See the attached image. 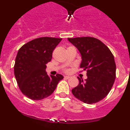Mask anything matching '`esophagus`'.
Listing matches in <instances>:
<instances>
[{
  "mask_svg": "<svg viewBox=\"0 0 130 130\" xmlns=\"http://www.w3.org/2000/svg\"><path fill=\"white\" fill-rule=\"evenodd\" d=\"M64 77H65V78H66V79H69V78H70V76H65Z\"/></svg>",
  "mask_w": 130,
  "mask_h": 130,
  "instance_id": "esophagus-1",
  "label": "esophagus"
}]
</instances>
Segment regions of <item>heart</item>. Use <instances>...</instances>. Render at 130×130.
<instances>
[{
  "mask_svg": "<svg viewBox=\"0 0 130 130\" xmlns=\"http://www.w3.org/2000/svg\"><path fill=\"white\" fill-rule=\"evenodd\" d=\"M67 71H68V70H67Z\"/></svg>",
  "mask_w": 130,
  "mask_h": 130,
  "instance_id": "1",
  "label": "heart"
}]
</instances>
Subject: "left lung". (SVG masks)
<instances>
[{"instance_id": "8db88e82", "label": "left lung", "mask_w": 130, "mask_h": 130, "mask_svg": "<svg viewBox=\"0 0 130 130\" xmlns=\"http://www.w3.org/2000/svg\"><path fill=\"white\" fill-rule=\"evenodd\" d=\"M79 51L80 67L87 70V79L77 77L78 85L72 90L76 98L86 104L98 103L109 94L116 78L115 58L108 47L92 37L68 38Z\"/></svg>"}]
</instances>
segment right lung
Returning a JSON list of instances; mask_svg holds the SVG:
<instances>
[{
    "label": "right lung",
    "instance_id": "obj_1",
    "mask_svg": "<svg viewBox=\"0 0 130 130\" xmlns=\"http://www.w3.org/2000/svg\"><path fill=\"white\" fill-rule=\"evenodd\" d=\"M62 39L43 37L28 42L19 50L14 65V75L21 91L32 100H41L54 92L62 75L49 76L46 64Z\"/></svg>",
    "mask_w": 130,
    "mask_h": 130
}]
</instances>
